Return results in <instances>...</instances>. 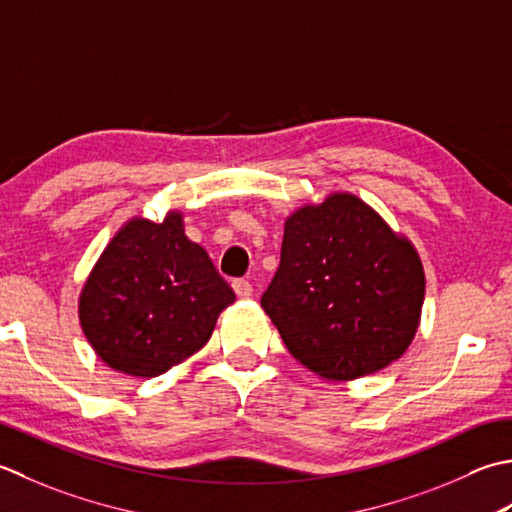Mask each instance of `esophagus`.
<instances>
[{"mask_svg": "<svg viewBox=\"0 0 512 512\" xmlns=\"http://www.w3.org/2000/svg\"><path fill=\"white\" fill-rule=\"evenodd\" d=\"M232 287H234V291H236V296H238V298H249V296L254 294V287H252V283H249V280H243V278L234 280Z\"/></svg>", "mask_w": 512, "mask_h": 512, "instance_id": "esophagus-1", "label": "esophagus"}]
</instances>
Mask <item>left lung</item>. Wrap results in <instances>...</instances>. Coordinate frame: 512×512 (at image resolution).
Here are the masks:
<instances>
[{
	"mask_svg": "<svg viewBox=\"0 0 512 512\" xmlns=\"http://www.w3.org/2000/svg\"><path fill=\"white\" fill-rule=\"evenodd\" d=\"M424 289L409 238L356 194L333 192L287 216L280 265L260 305L300 364L347 382L404 356Z\"/></svg>",
	"mask_w": 512,
	"mask_h": 512,
	"instance_id": "obj_1",
	"label": "left lung"
}]
</instances>
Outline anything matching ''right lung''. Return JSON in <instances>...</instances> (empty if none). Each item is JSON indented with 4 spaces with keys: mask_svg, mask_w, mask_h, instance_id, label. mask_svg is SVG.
<instances>
[{
    "mask_svg": "<svg viewBox=\"0 0 512 512\" xmlns=\"http://www.w3.org/2000/svg\"><path fill=\"white\" fill-rule=\"evenodd\" d=\"M236 300L183 214L134 216L103 249L79 294V325L110 369L156 378L205 347Z\"/></svg>",
    "mask_w": 512,
    "mask_h": 512,
    "instance_id": "obj_1",
    "label": "right lung"
}]
</instances>
